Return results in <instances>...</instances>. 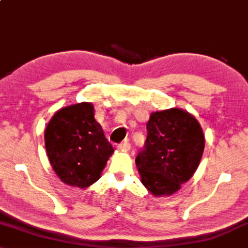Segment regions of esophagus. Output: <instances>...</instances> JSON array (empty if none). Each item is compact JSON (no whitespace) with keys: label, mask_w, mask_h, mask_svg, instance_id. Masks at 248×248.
I'll return each mask as SVG.
<instances>
[{"label":"esophagus","mask_w":248,"mask_h":248,"mask_svg":"<svg viewBox=\"0 0 248 248\" xmlns=\"http://www.w3.org/2000/svg\"><path fill=\"white\" fill-rule=\"evenodd\" d=\"M119 150L121 151H129L131 150V144L128 142H122L121 144H119Z\"/></svg>","instance_id":"obj_1"}]
</instances>
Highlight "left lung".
Returning <instances> with one entry per match:
<instances>
[{
  "instance_id": "left-lung-1",
  "label": "left lung",
  "mask_w": 248,
  "mask_h": 248,
  "mask_svg": "<svg viewBox=\"0 0 248 248\" xmlns=\"http://www.w3.org/2000/svg\"><path fill=\"white\" fill-rule=\"evenodd\" d=\"M146 128L147 139L135 159L140 182L154 196L172 195L200 165L203 129L195 117L180 108L152 113Z\"/></svg>"
}]
</instances>
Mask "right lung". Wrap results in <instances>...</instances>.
<instances>
[{
    "mask_svg": "<svg viewBox=\"0 0 248 248\" xmlns=\"http://www.w3.org/2000/svg\"><path fill=\"white\" fill-rule=\"evenodd\" d=\"M45 148L60 180L85 188L101 177L114 153L91 103H78L56 112L45 128Z\"/></svg>",
    "mask_w": 248,
    "mask_h": 248,
    "instance_id": "add662e5",
    "label": "right lung"
}]
</instances>
